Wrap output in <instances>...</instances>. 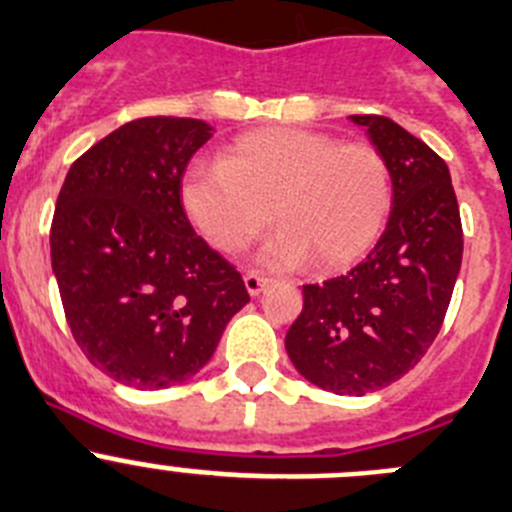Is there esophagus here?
<instances>
[{
  "label": "esophagus",
  "instance_id": "1",
  "mask_svg": "<svg viewBox=\"0 0 512 512\" xmlns=\"http://www.w3.org/2000/svg\"><path fill=\"white\" fill-rule=\"evenodd\" d=\"M270 283V278H265V275H257V272H247L245 275V288L250 295H260L262 288Z\"/></svg>",
  "mask_w": 512,
  "mask_h": 512
}]
</instances>
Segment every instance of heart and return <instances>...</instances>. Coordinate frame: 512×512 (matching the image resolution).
Here are the masks:
<instances>
[{
    "instance_id": "heart-1",
    "label": "heart",
    "mask_w": 512,
    "mask_h": 512,
    "mask_svg": "<svg viewBox=\"0 0 512 512\" xmlns=\"http://www.w3.org/2000/svg\"><path fill=\"white\" fill-rule=\"evenodd\" d=\"M194 227L222 252H240L272 222L265 262L341 270L379 240L391 209V171L369 143L305 128L242 136L214 166L191 169L181 189Z\"/></svg>"
}]
</instances>
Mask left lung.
<instances>
[{
	"instance_id": "left-lung-1",
	"label": "left lung",
	"mask_w": 512,
	"mask_h": 512,
	"mask_svg": "<svg viewBox=\"0 0 512 512\" xmlns=\"http://www.w3.org/2000/svg\"><path fill=\"white\" fill-rule=\"evenodd\" d=\"M351 118L389 164L394 209L364 262L303 285L285 348L310 384L364 396L409 374L437 338L460 275L462 222L450 169L427 143L391 118Z\"/></svg>"
}]
</instances>
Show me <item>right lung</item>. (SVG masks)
<instances>
[{
  "label": "right lung",
  "mask_w": 512,
  "mask_h": 512,
  "mask_svg": "<svg viewBox=\"0 0 512 512\" xmlns=\"http://www.w3.org/2000/svg\"><path fill=\"white\" fill-rule=\"evenodd\" d=\"M209 138L197 118H136L88 148L57 194L50 252L65 318L90 364L118 384L191 379L250 300L181 204L186 164Z\"/></svg>",
  "instance_id": "obj_1"
}]
</instances>
